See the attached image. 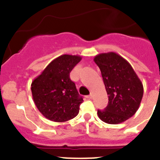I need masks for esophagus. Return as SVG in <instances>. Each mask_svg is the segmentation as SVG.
<instances>
[{"instance_id": "34e87169", "label": "esophagus", "mask_w": 160, "mask_h": 160, "mask_svg": "<svg viewBox=\"0 0 160 160\" xmlns=\"http://www.w3.org/2000/svg\"><path fill=\"white\" fill-rule=\"evenodd\" d=\"M92 94H90V95H87V98H88V99H90V98H92Z\"/></svg>"}]
</instances>
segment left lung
I'll use <instances>...</instances> for the list:
<instances>
[{
	"instance_id": "1",
	"label": "left lung",
	"mask_w": 160,
	"mask_h": 160,
	"mask_svg": "<svg viewBox=\"0 0 160 160\" xmlns=\"http://www.w3.org/2000/svg\"><path fill=\"white\" fill-rule=\"evenodd\" d=\"M101 70L108 95V105L98 110V116L106 123L125 122L138 111L143 86L128 61L114 52L99 53L94 58Z\"/></svg>"
}]
</instances>
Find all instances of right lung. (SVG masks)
Instances as JSON below:
<instances>
[{"mask_svg": "<svg viewBox=\"0 0 160 160\" xmlns=\"http://www.w3.org/2000/svg\"><path fill=\"white\" fill-rule=\"evenodd\" d=\"M81 60L78 55H61L32 82L33 102L47 119L62 122L78 114L83 99L70 80V73Z\"/></svg>", "mask_w": 160, "mask_h": 160, "instance_id": "right-lung-1", "label": "right lung"}]
</instances>
